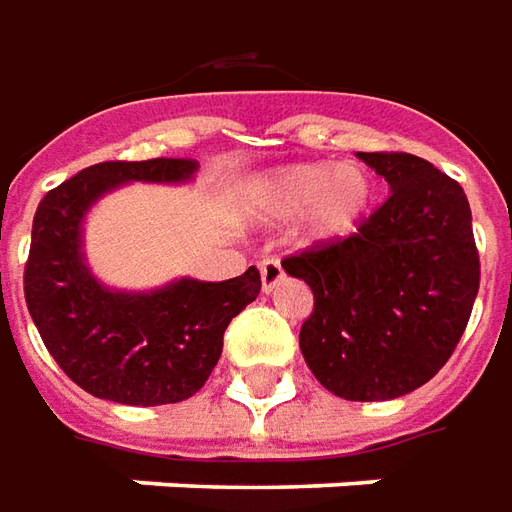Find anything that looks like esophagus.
<instances>
[{
  "label": "esophagus",
  "instance_id": "1",
  "mask_svg": "<svg viewBox=\"0 0 512 512\" xmlns=\"http://www.w3.org/2000/svg\"><path fill=\"white\" fill-rule=\"evenodd\" d=\"M259 273H262V290L264 292H273L278 287V281L284 278V267L278 259H264L259 264Z\"/></svg>",
  "mask_w": 512,
  "mask_h": 512
}]
</instances>
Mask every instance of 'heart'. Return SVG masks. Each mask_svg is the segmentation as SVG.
<instances>
[{"mask_svg": "<svg viewBox=\"0 0 512 512\" xmlns=\"http://www.w3.org/2000/svg\"><path fill=\"white\" fill-rule=\"evenodd\" d=\"M373 203V178L359 164H290L256 175L245 186V211L253 220L298 217L312 239H343L365 220Z\"/></svg>", "mask_w": 512, "mask_h": 512, "instance_id": "heart-1", "label": "heart"}]
</instances>
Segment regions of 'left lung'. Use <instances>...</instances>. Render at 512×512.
Masks as SVG:
<instances>
[{
	"label": "left lung",
	"mask_w": 512,
	"mask_h": 512,
	"mask_svg": "<svg viewBox=\"0 0 512 512\" xmlns=\"http://www.w3.org/2000/svg\"><path fill=\"white\" fill-rule=\"evenodd\" d=\"M390 197L357 234L287 256L315 309L301 354L345 401L407 396L463 337L479 290V253L463 186L410 153H359Z\"/></svg>",
	"instance_id": "8db88e82"
}]
</instances>
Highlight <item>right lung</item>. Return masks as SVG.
<instances>
[{
	"mask_svg": "<svg viewBox=\"0 0 512 512\" xmlns=\"http://www.w3.org/2000/svg\"><path fill=\"white\" fill-rule=\"evenodd\" d=\"M192 158L102 161L80 169L38 203L24 267V298L52 359L86 393L130 407L195 396L222 354V334L262 278H178L161 290L119 292L91 276L83 253L86 211L130 181L186 183Z\"/></svg>",
	"mask_w": 512,
	"mask_h": 512,
	"instance_id": "1",
	"label": "right lung"
}]
</instances>
